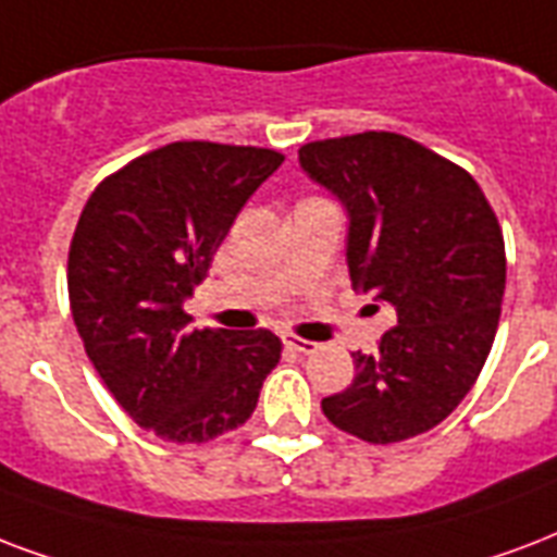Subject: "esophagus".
I'll list each match as a JSON object with an SVG mask.
<instances>
[{
  "label": "esophagus",
  "instance_id": "esophagus-1",
  "mask_svg": "<svg viewBox=\"0 0 557 557\" xmlns=\"http://www.w3.org/2000/svg\"><path fill=\"white\" fill-rule=\"evenodd\" d=\"M283 345L288 347V350H295V354H315V342H309V338H300V335H292L286 333L283 335Z\"/></svg>",
  "mask_w": 557,
  "mask_h": 557
}]
</instances>
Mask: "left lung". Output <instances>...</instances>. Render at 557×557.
<instances>
[{
  "label": "left lung",
  "instance_id": "8db88e82",
  "mask_svg": "<svg viewBox=\"0 0 557 557\" xmlns=\"http://www.w3.org/2000/svg\"><path fill=\"white\" fill-rule=\"evenodd\" d=\"M297 157L350 215L354 286L397 309L380 354H354V382L321 409L368 444L430 432L465 400L494 345L505 292L496 212L470 172L392 131L315 139Z\"/></svg>",
  "mask_w": 557,
  "mask_h": 557
}]
</instances>
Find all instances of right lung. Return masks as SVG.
Wrapping results in <instances>:
<instances>
[{
    "label": "right lung",
    "instance_id": "1",
    "mask_svg": "<svg viewBox=\"0 0 557 557\" xmlns=\"http://www.w3.org/2000/svg\"><path fill=\"white\" fill-rule=\"evenodd\" d=\"M283 154L169 143L96 186L70 245V309L84 350L134 423L203 444L253 414L280 362L271 330H189L184 300L233 219Z\"/></svg>",
    "mask_w": 557,
    "mask_h": 557
}]
</instances>
